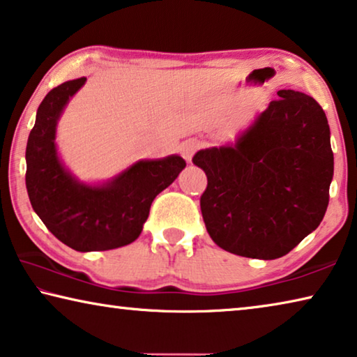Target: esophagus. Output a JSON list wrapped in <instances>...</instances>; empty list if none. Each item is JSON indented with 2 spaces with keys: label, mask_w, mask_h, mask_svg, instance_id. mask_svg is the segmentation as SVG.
<instances>
[{
  "label": "esophagus",
  "mask_w": 357,
  "mask_h": 357,
  "mask_svg": "<svg viewBox=\"0 0 357 357\" xmlns=\"http://www.w3.org/2000/svg\"><path fill=\"white\" fill-rule=\"evenodd\" d=\"M197 149H199V143L194 139H189V141H185V143L181 144V154H183V157L188 162L192 160V157H194Z\"/></svg>",
  "instance_id": "34e87169"
}]
</instances>
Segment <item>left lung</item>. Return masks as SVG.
<instances>
[{"instance_id":"8db88e82","label":"left lung","mask_w":357,"mask_h":357,"mask_svg":"<svg viewBox=\"0 0 357 357\" xmlns=\"http://www.w3.org/2000/svg\"><path fill=\"white\" fill-rule=\"evenodd\" d=\"M278 95L235 144L192 158L208 178L200 199L208 234L236 256H286L329 205L333 152L326 112L302 92Z\"/></svg>"}]
</instances>
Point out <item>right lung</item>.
I'll return each mask as SVG.
<instances>
[{"label": "right lung", "instance_id": "obj_1", "mask_svg": "<svg viewBox=\"0 0 357 357\" xmlns=\"http://www.w3.org/2000/svg\"><path fill=\"white\" fill-rule=\"evenodd\" d=\"M86 77L60 84L39 105L26 143V192L44 225L75 251H107L139 236L155 197L167 189L185 162L179 155L139 160L103 185H87L61 165L55 128L70 98Z\"/></svg>", "mask_w": 357, "mask_h": 357}]
</instances>
